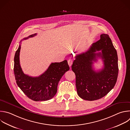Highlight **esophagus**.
Wrapping results in <instances>:
<instances>
[{
	"mask_svg": "<svg viewBox=\"0 0 130 130\" xmlns=\"http://www.w3.org/2000/svg\"><path fill=\"white\" fill-rule=\"evenodd\" d=\"M73 63V60L72 59H69L68 60V64L69 66H71Z\"/></svg>",
	"mask_w": 130,
	"mask_h": 130,
	"instance_id": "1",
	"label": "esophagus"
}]
</instances>
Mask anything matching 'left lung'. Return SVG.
<instances>
[{"mask_svg": "<svg viewBox=\"0 0 130 130\" xmlns=\"http://www.w3.org/2000/svg\"><path fill=\"white\" fill-rule=\"evenodd\" d=\"M99 57L103 60L104 67L96 72L93 64ZM75 58L71 68L75 74L77 93L80 98L90 101L97 100L113 88L118 76V57L108 35L102 34L100 40Z\"/></svg>", "mask_w": 130, "mask_h": 130, "instance_id": "left-lung-1", "label": "left lung"}]
</instances>
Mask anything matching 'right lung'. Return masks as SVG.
I'll return each mask as SVG.
<instances>
[{
    "instance_id": "obj_1",
    "label": "right lung",
    "mask_w": 130,
    "mask_h": 130,
    "mask_svg": "<svg viewBox=\"0 0 130 130\" xmlns=\"http://www.w3.org/2000/svg\"><path fill=\"white\" fill-rule=\"evenodd\" d=\"M36 35H31L23 40L33 37ZM20 49V44L14 57V71L18 87L29 99L34 101L52 99L57 93L59 82L69 69L67 60L59 63H52L43 74L37 77H32L25 74L21 68L19 60Z\"/></svg>"
}]
</instances>
